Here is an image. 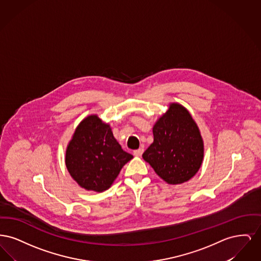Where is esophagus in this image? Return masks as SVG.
<instances>
[{"instance_id":"obj_1","label":"esophagus","mask_w":261,"mask_h":261,"mask_svg":"<svg viewBox=\"0 0 261 261\" xmlns=\"http://www.w3.org/2000/svg\"><path fill=\"white\" fill-rule=\"evenodd\" d=\"M143 152H144V149L143 148H141V149H136V150H134V155L135 156H141L142 154H143Z\"/></svg>"}]
</instances>
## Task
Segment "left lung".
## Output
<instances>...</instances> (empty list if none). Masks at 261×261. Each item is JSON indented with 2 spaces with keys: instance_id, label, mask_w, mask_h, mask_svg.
<instances>
[{
  "instance_id": "obj_1",
  "label": "left lung",
  "mask_w": 261,
  "mask_h": 261,
  "mask_svg": "<svg viewBox=\"0 0 261 261\" xmlns=\"http://www.w3.org/2000/svg\"><path fill=\"white\" fill-rule=\"evenodd\" d=\"M153 143L143 153L166 183L189 181L203 160V141L199 127L183 106L173 102L153 125Z\"/></svg>"
}]
</instances>
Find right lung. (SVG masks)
<instances>
[{"label":"right lung","instance_id":"right-lung-1","mask_svg":"<svg viewBox=\"0 0 261 261\" xmlns=\"http://www.w3.org/2000/svg\"><path fill=\"white\" fill-rule=\"evenodd\" d=\"M132 159L113 137L110 124L96 114L89 115L76 127L65 151L66 168L77 184L98 193L112 186Z\"/></svg>","mask_w":261,"mask_h":261}]
</instances>
